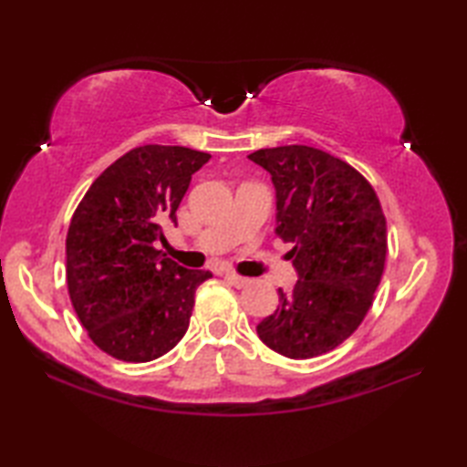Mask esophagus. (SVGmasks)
Segmentation results:
<instances>
[{"label":"esophagus","mask_w":467,"mask_h":467,"mask_svg":"<svg viewBox=\"0 0 467 467\" xmlns=\"http://www.w3.org/2000/svg\"><path fill=\"white\" fill-rule=\"evenodd\" d=\"M224 276H226V281H228V283L236 286V289H243V286L249 285V279H244V276L236 275V273H226Z\"/></svg>","instance_id":"esophagus-1"}]
</instances>
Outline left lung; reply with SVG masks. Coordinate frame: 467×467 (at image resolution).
<instances>
[{
  "instance_id": "left-lung-1",
  "label": "left lung",
  "mask_w": 467,
  "mask_h": 467,
  "mask_svg": "<svg viewBox=\"0 0 467 467\" xmlns=\"http://www.w3.org/2000/svg\"><path fill=\"white\" fill-rule=\"evenodd\" d=\"M271 174L276 228L299 275L279 289L276 311L256 325L289 359H311L351 337L371 309L387 254V226L373 186L353 166L311 146L249 154Z\"/></svg>"
}]
</instances>
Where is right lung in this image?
Masks as SVG:
<instances>
[{
    "mask_svg": "<svg viewBox=\"0 0 467 467\" xmlns=\"http://www.w3.org/2000/svg\"><path fill=\"white\" fill-rule=\"evenodd\" d=\"M208 158L184 146H138L76 208L66 236L67 293L94 345L116 359L146 363L171 351L191 323L198 285L213 276L154 246Z\"/></svg>",
    "mask_w": 467,
    "mask_h": 467,
    "instance_id": "right-lung-1",
    "label": "right lung"
}]
</instances>
